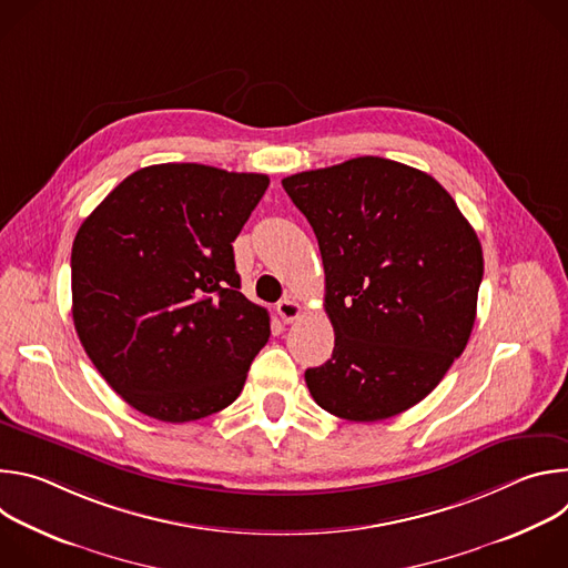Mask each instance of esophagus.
<instances>
[{"label":"esophagus","mask_w":568,"mask_h":568,"mask_svg":"<svg viewBox=\"0 0 568 568\" xmlns=\"http://www.w3.org/2000/svg\"><path fill=\"white\" fill-rule=\"evenodd\" d=\"M276 312L283 318V323H292L294 318L301 316V305L296 301H292V298H283V301H278Z\"/></svg>","instance_id":"obj_1"}]
</instances>
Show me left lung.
<instances>
[{"label": "left lung", "mask_w": 568, "mask_h": 568, "mask_svg": "<svg viewBox=\"0 0 568 568\" xmlns=\"http://www.w3.org/2000/svg\"><path fill=\"white\" fill-rule=\"evenodd\" d=\"M283 189L318 240L335 328L333 357L305 371L314 402L355 423L412 409L471 335L476 231L432 175L382 156L296 173Z\"/></svg>", "instance_id": "1"}]
</instances>
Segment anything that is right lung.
I'll use <instances>...</instances> for the list:
<instances>
[{
	"label": "right lung",
	"instance_id": "obj_1",
	"mask_svg": "<svg viewBox=\"0 0 568 568\" xmlns=\"http://www.w3.org/2000/svg\"><path fill=\"white\" fill-rule=\"evenodd\" d=\"M267 186L258 173L156 164L125 178L80 224L73 326L136 412L191 423L245 386L270 314L240 292L231 242Z\"/></svg>",
	"mask_w": 568,
	"mask_h": 568
}]
</instances>
